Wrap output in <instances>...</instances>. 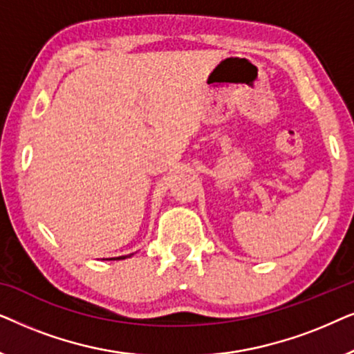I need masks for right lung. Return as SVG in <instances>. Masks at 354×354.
I'll return each mask as SVG.
<instances>
[{"label": "right lung", "instance_id": "obj_1", "mask_svg": "<svg viewBox=\"0 0 354 354\" xmlns=\"http://www.w3.org/2000/svg\"><path fill=\"white\" fill-rule=\"evenodd\" d=\"M130 256H132V254H129V256H119V258H111V259H125V258H130Z\"/></svg>", "mask_w": 354, "mask_h": 354}]
</instances>
